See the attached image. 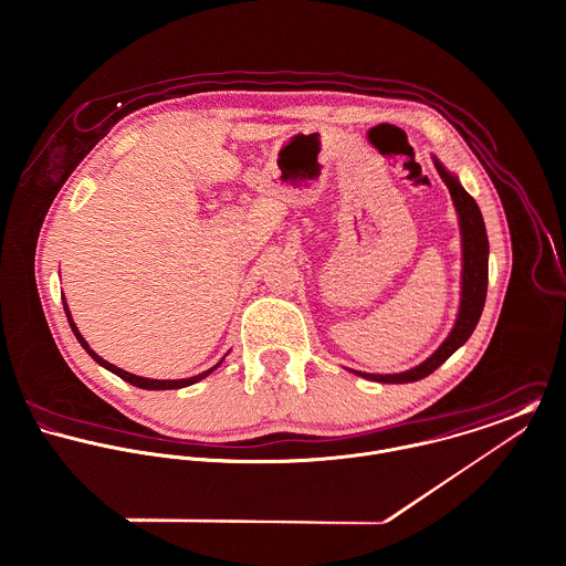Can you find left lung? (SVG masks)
Instances as JSON below:
<instances>
[{"label": "left lung", "instance_id": "left-lung-1", "mask_svg": "<svg viewBox=\"0 0 566 566\" xmlns=\"http://www.w3.org/2000/svg\"><path fill=\"white\" fill-rule=\"evenodd\" d=\"M433 164L451 192L452 206H454L457 219H459V233H461L459 313H457V319H454V326H452L449 337L424 363H420L407 371H400V374H367V371L349 369L352 374L363 376L367 380L396 385V382H413V380L427 378L451 356L452 352H457L465 340L470 339V335L476 328L479 317L483 313L485 293H488V253H490L485 223H483L476 201L463 190L459 179L444 168V164L436 155H433Z\"/></svg>", "mask_w": 566, "mask_h": 566}]
</instances>
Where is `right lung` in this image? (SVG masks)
<instances>
[{"instance_id":"add662e5","label":"right lung","mask_w":566,"mask_h":566,"mask_svg":"<svg viewBox=\"0 0 566 566\" xmlns=\"http://www.w3.org/2000/svg\"><path fill=\"white\" fill-rule=\"evenodd\" d=\"M63 308H65V315H67V322H70V326H72V333H74V337L78 339V343L83 345V349L101 365V367H105V369H109V371H114L115 376H119L122 380H126V382H130V385H135V387H139V389H157V391H161V389H181V387H190V385H195V382H199V380H203L206 376H210L221 363H223V358L214 365V367H210L208 371H201V374H197V376H190V378H177V380H157V378H144V376H135V374H130V371H124V369H119V367H115L114 363H109V360H105V358H101L92 347H90V343L85 340V337L78 333V328H76V324H74V319H72V313H70V308H67V302L63 300Z\"/></svg>"}]
</instances>
